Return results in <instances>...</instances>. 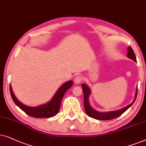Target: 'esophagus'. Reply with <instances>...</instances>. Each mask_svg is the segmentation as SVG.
Returning a JSON list of instances; mask_svg holds the SVG:
<instances>
[{"label": "esophagus", "mask_w": 146, "mask_h": 146, "mask_svg": "<svg viewBox=\"0 0 146 146\" xmlns=\"http://www.w3.org/2000/svg\"><path fill=\"white\" fill-rule=\"evenodd\" d=\"M82 81H83V77L81 76V75H77L74 79V81L76 84H79V83H80Z\"/></svg>", "instance_id": "34e87169"}]
</instances>
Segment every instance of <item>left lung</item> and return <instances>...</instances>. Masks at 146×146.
<instances>
[{"mask_svg":"<svg viewBox=\"0 0 146 146\" xmlns=\"http://www.w3.org/2000/svg\"><path fill=\"white\" fill-rule=\"evenodd\" d=\"M128 52H127V57L134 61L135 62H137L136 57H135V54L133 53V50L132 48L129 46L127 48ZM81 87H82L83 91V96H84V108L85 111L87 114V115L89 117L94 118V119H98V120H110L114 118H116L119 117L128 108H129L135 102V99L137 98V88L136 89V92H135V99H134L133 102L129 104V106L125 107V108L121 109V110L114 111H109V112H100L98 111L95 110L94 109L92 108L91 105L89 104V97L91 94V90L89 87L87 86L86 84H81Z\"/></svg>","mask_w":146,"mask_h":146,"instance_id":"obj_1","label":"left lung"}]
</instances>
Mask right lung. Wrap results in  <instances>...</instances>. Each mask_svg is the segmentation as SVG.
<instances>
[{"instance_id": "1", "label": "right lung", "mask_w": 146, "mask_h": 146, "mask_svg": "<svg viewBox=\"0 0 146 146\" xmlns=\"http://www.w3.org/2000/svg\"><path fill=\"white\" fill-rule=\"evenodd\" d=\"M73 85V81H69L62 85L55 93L52 100L47 104L38 107H29L19 102L13 92L12 87L10 85V92L13 102L21 110L31 117L36 118L51 117L57 115L60 110V106L66 91Z\"/></svg>"}]
</instances>
